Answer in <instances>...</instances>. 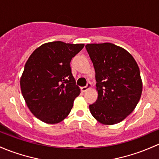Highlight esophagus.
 <instances>
[{
	"label": "esophagus",
	"mask_w": 159,
	"mask_h": 159,
	"mask_svg": "<svg viewBox=\"0 0 159 159\" xmlns=\"http://www.w3.org/2000/svg\"><path fill=\"white\" fill-rule=\"evenodd\" d=\"M91 88H92L91 84H90V83H88V84H87V86H85V87H82V88H81V91H82V92H86L87 90H89V89H90Z\"/></svg>",
	"instance_id": "1"
}]
</instances>
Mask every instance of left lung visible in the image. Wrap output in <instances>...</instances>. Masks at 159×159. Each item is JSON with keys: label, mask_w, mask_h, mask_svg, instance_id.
I'll return each mask as SVG.
<instances>
[{"label": "left lung", "mask_w": 159, "mask_h": 159, "mask_svg": "<svg viewBox=\"0 0 159 159\" xmlns=\"http://www.w3.org/2000/svg\"><path fill=\"white\" fill-rule=\"evenodd\" d=\"M96 72L98 98L89 106L99 123L116 125L134 110L141 97L143 82L139 66L125 49L111 43L85 46Z\"/></svg>", "instance_id": "1"}]
</instances>
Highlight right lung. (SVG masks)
I'll list each match as a JSON object with an SVG mask.
<instances>
[{
    "label": "right lung",
    "mask_w": 159,
    "mask_h": 159,
    "mask_svg": "<svg viewBox=\"0 0 159 159\" xmlns=\"http://www.w3.org/2000/svg\"><path fill=\"white\" fill-rule=\"evenodd\" d=\"M84 43H45L34 50L20 78V88L31 112L41 121L57 124L69 114L80 88L70 62Z\"/></svg>",
    "instance_id": "add662e5"
}]
</instances>
